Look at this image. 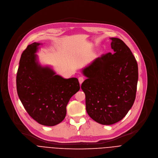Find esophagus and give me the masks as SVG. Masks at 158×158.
<instances>
[{
  "label": "esophagus",
  "instance_id": "obj_1",
  "mask_svg": "<svg viewBox=\"0 0 158 158\" xmlns=\"http://www.w3.org/2000/svg\"><path fill=\"white\" fill-rule=\"evenodd\" d=\"M78 80H79V82L80 83V85H81V84L83 82L84 80H85V79H84V77H79L78 78Z\"/></svg>",
  "mask_w": 158,
  "mask_h": 158
}]
</instances>
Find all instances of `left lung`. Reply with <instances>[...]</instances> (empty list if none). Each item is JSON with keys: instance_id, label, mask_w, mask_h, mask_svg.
<instances>
[{"instance_id": "1", "label": "left lung", "mask_w": 158, "mask_h": 158, "mask_svg": "<svg viewBox=\"0 0 158 158\" xmlns=\"http://www.w3.org/2000/svg\"><path fill=\"white\" fill-rule=\"evenodd\" d=\"M114 52H107L83 70L88 78L81 88L86 109L94 121L110 125L127 114L136 97L137 62L130 49L118 38H111Z\"/></svg>"}]
</instances>
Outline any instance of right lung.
Here are the masks:
<instances>
[{
    "instance_id": "add662e5",
    "label": "right lung",
    "mask_w": 158,
    "mask_h": 158,
    "mask_svg": "<svg viewBox=\"0 0 158 158\" xmlns=\"http://www.w3.org/2000/svg\"><path fill=\"white\" fill-rule=\"evenodd\" d=\"M39 43L23 51L16 76L18 95L34 120L44 126L56 125L64 119L70 98L80 89L77 78L64 79L48 67H41L35 52Z\"/></svg>"
}]
</instances>
